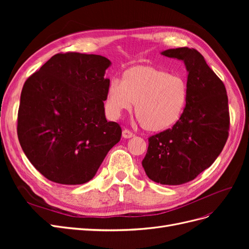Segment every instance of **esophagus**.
Here are the masks:
<instances>
[{
	"instance_id": "esophagus-1",
	"label": "esophagus",
	"mask_w": 249,
	"mask_h": 249,
	"mask_svg": "<svg viewBox=\"0 0 249 249\" xmlns=\"http://www.w3.org/2000/svg\"><path fill=\"white\" fill-rule=\"evenodd\" d=\"M123 137H124V138H125V139H127V138H132V137H134V133H132L130 130L124 129V130L123 131Z\"/></svg>"
}]
</instances>
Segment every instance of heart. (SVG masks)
<instances>
[{
    "label": "heart",
    "mask_w": 249,
    "mask_h": 249,
    "mask_svg": "<svg viewBox=\"0 0 249 249\" xmlns=\"http://www.w3.org/2000/svg\"><path fill=\"white\" fill-rule=\"evenodd\" d=\"M188 101V85L178 73L154 66L131 67L123 81L112 78L107 88L105 108L112 118L131 111L147 131L160 132L175 125L182 117Z\"/></svg>",
    "instance_id": "obj_1"
}]
</instances>
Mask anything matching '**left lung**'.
<instances>
[{
  "instance_id": "obj_1",
  "label": "left lung",
  "mask_w": 249,
  "mask_h": 249,
  "mask_svg": "<svg viewBox=\"0 0 249 249\" xmlns=\"http://www.w3.org/2000/svg\"><path fill=\"white\" fill-rule=\"evenodd\" d=\"M161 54L182 60L188 71L185 111L171 129L148 138L142 160L146 176L162 185H182L209 168L229 137L227 90L195 49L178 48Z\"/></svg>"
}]
</instances>
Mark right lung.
<instances>
[{"mask_svg": "<svg viewBox=\"0 0 249 249\" xmlns=\"http://www.w3.org/2000/svg\"><path fill=\"white\" fill-rule=\"evenodd\" d=\"M110 65L100 55L56 54L25 82L18 140L29 161L52 182H89L120 140L122 127L105 116Z\"/></svg>", "mask_w": 249, "mask_h": 249, "instance_id": "add662e5", "label": "right lung"}]
</instances>
